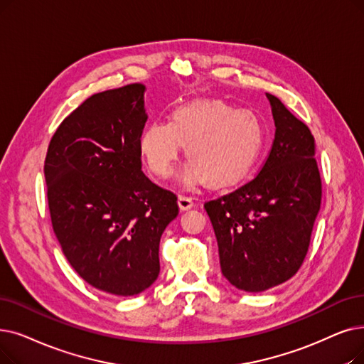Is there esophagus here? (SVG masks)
Segmentation results:
<instances>
[{"label":"esophagus","instance_id":"34e87169","mask_svg":"<svg viewBox=\"0 0 364 364\" xmlns=\"http://www.w3.org/2000/svg\"><path fill=\"white\" fill-rule=\"evenodd\" d=\"M178 205H180V208L183 210V211H186V210H191L193 205H195V202H193V199L191 198V196H186V195H180L178 196Z\"/></svg>","mask_w":364,"mask_h":364}]
</instances>
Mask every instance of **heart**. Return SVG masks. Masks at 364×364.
Here are the masks:
<instances>
[{"mask_svg": "<svg viewBox=\"0 0 364 364\" xmlns=\"http://www.w3.org/2000/svg\"><path fill=\"white\" fill-rule=\"evenodd\" d=\"M263 141V123L252 109L217 100L195 101L177 107L169 120L147 124L139 138V151L153 176L166 178L184 144L188 164L181 180L187 184L203 181L217 188L248 176L259 161Z\"/></svg>", "mask_w": 364, "mask_h": 364, "instance_id": "heart-1", "label": "heart"}]
</instances>
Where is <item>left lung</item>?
Masks as SVG:
<instances>
[{
  "instance_id": "left-lung-1",
  "label": "left lung",
  "mask_w": 364,
  "mask_h": 364,
  "mask_svg": "<svg viewBox=\"0 0 364 364\" xmlns=\"http://www.w3.org/2000/svg\"><path fill=\"white\" fill-rule=\"evenodd\" d=\"M266 97L277 129L259 173L203 205L217 238L221 274L250 293L275 287L299 271L323 193L309 128L274 95Z\"/></svg>"
}]
</instances>
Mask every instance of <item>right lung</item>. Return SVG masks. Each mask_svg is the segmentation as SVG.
I'll return each instance as SVG.
<instances>
[{
	"instance_id": "add662e5",
	"label": "right lung",
	"mask_w": 364,
	"mask_h": 364,
	"mask_svg": "<svg viewBox=\"0 0 364 364\" xmlns=\"http://www.w3.org/2000/svg\"><path fill=\"white\" fill-rule=\"evenodd\" d=\"M144 90L132 83L92 95L59 124L44 161L62 251L92 287L116 296L156 281L161 236L178 214L177 196L141 171Z\"/></svg>"
}]
</instances>
